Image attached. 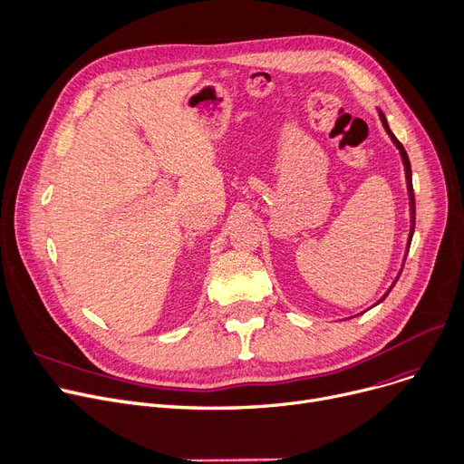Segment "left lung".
Instances as JSON below:
<instances>
[{
	"label": "left lung",
	"instance_id": "left-lung-1",
	"mask_svg": "<svg viewBox=\"0 0 464 464\" xmlns=\"http://www.w3.org/2000/svg\"><path fill=\"white\" fill-rule=\"evenodd\" d=\"M378 113H380V119H382V122H383V128H385V131L389 134L391 141L394 143V147L399 149V152H401V159H402V164H404V173H406V187H408V196H410V234H408V244H406V253H404V260H406L408 251H410V244H411V237H413V228H415V196H413V185H411V166H410V159H408V152H406V149L402 147V143H401L399 140L394 138V134L391 131V128H389V124H387V119H385V115H383L382 109H378ZM401 274H402V268H401L399 276H396V279L392 281V285L389 286V291L380 298V302H383V300H385V296L391 293V289L394 286V283L399 281ZM380 302H378V304H380Z\"/></svg>",
	"mask_w": 464,
	"mask_h": 464
}]
</instances>
